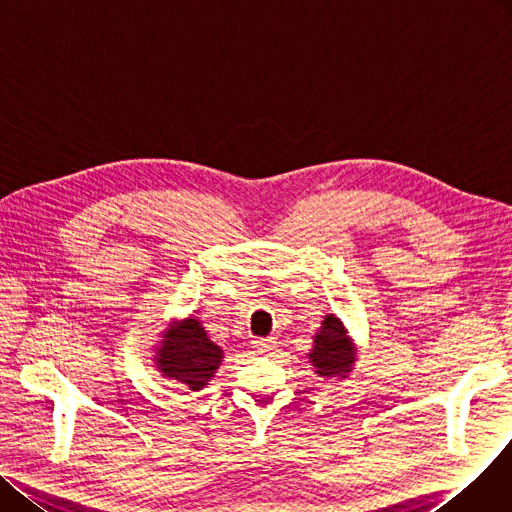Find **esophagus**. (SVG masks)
<instances>
[{"label": "esophagus", "instance_id": "esophagus-1", "mask_svg": "<svg viewBox=\"0 0 512 512\" xmlns=\"http://www.w3.org/2000/svg\"><path fill=\"white\" fill-rule=\"evenodd\" d=\"M252 345L258 353H268V351H273L277 347V341L273 337H266V339H254Z\"/></svg>", "mask_w": 512, "mask_h": 512}]
</instances>
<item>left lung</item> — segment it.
I'll return each mask as SVG.
<instances>
[{
	"instance_id": "obj_1",
	"label": "left lung",
	"mask_w": 512,
	"mask_h": 512,
	"mask_svg": "<svg viewBox=\"0 0 512 512\" xmlns=\"http://www.w3.org/2000/svg\"><path fill=\"white\" fill-rule=\"evenodd\" d=\"M359 347L353 343L343 320L335 314H326L322 326L316 330L312 349L308 353L314 374L324 380H347L355 370Z\"/></svg>"
}]
</instances>
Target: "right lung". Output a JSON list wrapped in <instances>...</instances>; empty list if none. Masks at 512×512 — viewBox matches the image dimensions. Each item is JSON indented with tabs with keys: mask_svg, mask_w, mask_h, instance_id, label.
<instances>
[{
	"mask_svg": "<svg viewBox=\"0 0 512 512\" xmlns=\"http://www.w3.org/2000/svg\"><path fill=\"white\" fill-rule=\"evenodd\" d=\"M155 347V368L163 378L202 390L223 362V349L210 341L202 322L192 314L184 320H171Z\"/></svg>",
	"mask_w": 512,
	"mask_h": 512,
	"instance_id": "1",
	"label": "right lung"
}]
</instances>
